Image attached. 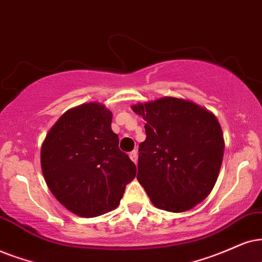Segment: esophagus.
<instances>
[{
	"mask_svg": "<svg viewBox=\"0 0 262 262\" xmlns=\"http://www.w3.org/2000/svg\"><path fill=\"white\" fill-rule=\"evenodd\" d=\"M129 157H130V160L134 162V163H137V161H138V152L137 151H132L130 154H129Z\"/></svg>",
	"mask_w": 262,
	"mask_h": 262,
	"instance_id": "esophagus-1",
	"label": "esophagus"
}]
</instances>
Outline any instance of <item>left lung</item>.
Returning a JSON list of instances; mask_svg holds the SVG:
<instances>
[{
  "label": "left lung",
  "instance_id": "obj_1",
  "mask_svg": "<svg viewBox=\"0 0 262 262\" xmlns=\"http://www.w3.org/2000/svg\"><path fill=\"white\" fill-rule=\"evenodd\" d=\"M146 124L139 145L137 179L154 205L183 213L213 190L224 157V135L207 108L164 97L132 106Z\"/></svg>",
  "mask_w": 262,
  "mask_h": 262
}]
</instances>
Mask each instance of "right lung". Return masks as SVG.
<instances>
[{
  "label": "right lung",
  "mask_w": 262,
  "mask_h": 262,
  "mask_svg": "<svg viewBox=\"0 0 262 262\" xmlns=\"http://www.w3.org/2000/svg\"><path fill=\"white\" fill-rule=\"evenodd\" d=\"M112 114L99 102L68 110L41 147L47 186L66 209L94 217L116 209L137 167L118 147Z\"/></svg>",
  "instance_id": "obj_1"
}]
</instances>
